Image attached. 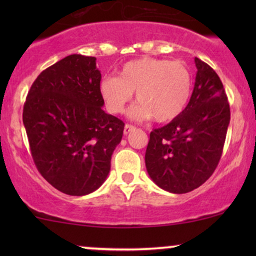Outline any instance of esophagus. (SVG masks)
I'll list each match as a JSON object with an SVG mask.
<instances>
[{"mask_svg":"<svg viewBox=\"0 0 256 256\" xmlns=\"http://www.w3.org/2000/svg\"><path fill=\"white\" fill-rule=\"evenodd\" d=\"M134 130V125H130V124H126L125 128H124V134H128L130 132H132Z\"/></svg>","mask_w":256,"mask_h":256,"instance_id":"esophagus-1","label":"esophagus"}]
</instances>
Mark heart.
Wrapping results in <instances>:
<instances>
[{
  "mask_svg": "<svg viewBox=\"0 0 256 256\" xmlns=\"http://www.w3.org/2000/svg\"><path fill=\"white\" fill-rule=\"evenodd\" d=\"M192 79L186 66L165 58H142L126 62L116 77H104L100 94L106 108L120 114L136 91L137 104L131 108L134 120L154 116L158 122H167L183 113L192 96Z\"/></svg>",
  "mask_w": 256,
  "mask_h": 256,
  "instance_id": "1",
  "label": "heart"
}]
</instances>
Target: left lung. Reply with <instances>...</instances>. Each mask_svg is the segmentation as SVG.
I'll use <instances>...</instances> for the list:
<instances>
[{
	"label": "left lung",
	"instance_id": "8db88e82",
	"mask_svg": "<svg viewBox=\"0 0 256 256\" xmlns=\"http://www.w3.org/2000/svg\"><path fill=\"white\" fill-rule=\"evenodd\" d=\"M189 104L178 118L150 132L146 152L149 177L161 189L185 194L213 174L230 124V106L216 71L195 58Z\"/></svg>",
	"mask_w": 256,
	"mask_h": 256
}]
</instances>
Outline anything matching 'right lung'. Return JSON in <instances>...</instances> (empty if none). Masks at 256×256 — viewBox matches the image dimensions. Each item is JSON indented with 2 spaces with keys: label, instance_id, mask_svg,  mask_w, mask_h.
<instances>
[{
  "label": "right lung",
  "instance_id": "obj_1",
  "mask_svg": "<svg viewBox=\"0 0 256 256\" xmlns=\"http://www.w3.org/2000/svg\"><path fill=\"white\" fill-rule=\"evenodd\" d=\"M96 58L72 54L38 76L22 112L37 170L58 192L84 196L98 190L125 124L102 110Z\"/></svg>",
  "mask_w": 256,
  "mask_h": 256
}]
</instances>
